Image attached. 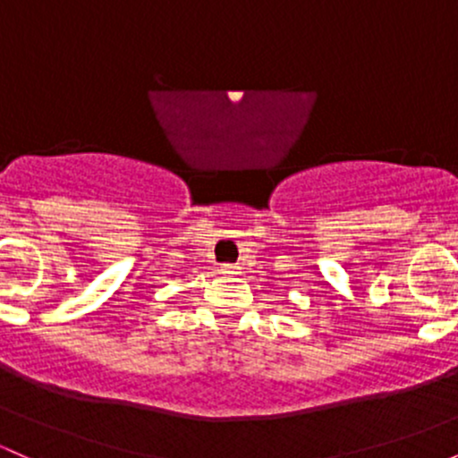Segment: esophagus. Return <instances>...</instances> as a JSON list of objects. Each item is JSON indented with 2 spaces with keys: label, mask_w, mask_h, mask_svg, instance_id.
Instances as JSON below:
<instances>
[{
  "label": "esophagus",
  "mask_w": 458,
  "mask_h": 458,
  "mask_svg": "<svg viewBox=\"0 0 458 458\" xmlns=\"http://www.w3.org/2000/svg\"><path fill=\"white\" fill-rule=\"evenodd\" d=\"M221 274H225V276L237 274V267H234V265H221Z\"/></svg>",
  "instance_id": "esophagus-1"
}]
</instances>
